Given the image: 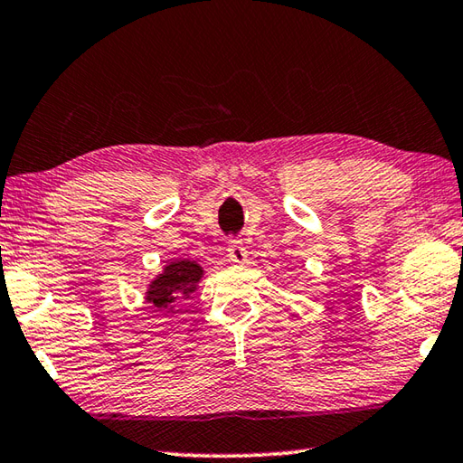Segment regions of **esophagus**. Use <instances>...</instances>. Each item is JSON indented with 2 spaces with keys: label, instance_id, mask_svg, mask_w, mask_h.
<instances>
[{
  "label": "esophagus",
  "instance_id": "34e87169",
  "mask_svg": "<svg viewBox=\"0 0 463 463\" xmlns=\"http://www.w3.org/2000/svg\"><path fill=\"white\" fill-rule=\"evenodd\" d=\"M228 258L233 261V264H243V261H246L248 251L241 246V241H230Z\"/></svg>",
  "mask_w": 463,
  "mask_h": 463
}]
</instances>
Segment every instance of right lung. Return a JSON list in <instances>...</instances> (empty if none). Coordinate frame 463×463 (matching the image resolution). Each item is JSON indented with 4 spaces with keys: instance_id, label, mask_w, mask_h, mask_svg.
Returning a JSON list of instances; mask_svg holds the SVG:
<instances>
[{
    "instance_id": "1",
    "label": "right lung",
    "mask_w": 463,
    "mask_h": 463,
    "mask_svg": "<svg viewBox=\"0 0 463 463\" xmlns=\"http://www.w3.org/2000/svg\"><path fill=\"white\" fill-rule=\"evenodd\" d=\"M203 268L195 260L175 258L146 284L145 302L159 312L173 310L177 300H189L203 278Z\"/></svg>"
}]
</instances>
